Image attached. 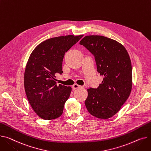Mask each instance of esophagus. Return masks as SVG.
I'll return each mask as SVG.
<instances>
[{
    "label": "esophagus",
    "mask_w": 151,
    "mask_h": 151,
    "mask_svg": "<svg viewBox=\"0 0 151 151\" xmlns=\"http://www.w3.org/2000/svg\"><path fill=\"white\" fill-rule=\"evenodd\" d=\"M80 87H81L80 86H79V85H78V84H75L73 85V86H72V89H73V90H76V89H78V88H80Z\"/></svg>",
    "instance_id": "34e87169"
}]
</instances>
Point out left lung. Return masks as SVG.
<instances>
[{
	"instance_id": "obj_1",
	"label": "left lung",
	"mask_w": 151,
	"mask_h": 151,
	"mask_svg": "<svg viewBox=\"0 0 151 151\" xmlns=\"http://www.w3.org/2000/svg\"><path fill=\"white\" fill-rule=\"evenodd\" d=\"M94 56L97 71L104 76L96 88L87 89L85 105L92 115L107 119L115 115L130 95L132 70L124 47L103 36H85L79 42Z\"/></svg>"
}]
</instances>
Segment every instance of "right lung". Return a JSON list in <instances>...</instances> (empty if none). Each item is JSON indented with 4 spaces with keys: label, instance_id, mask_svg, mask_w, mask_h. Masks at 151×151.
I'll return each mask as SVG.
<instances>
[{
    "label": "right lung",
    "instance_id": "1",
    "mask_svg": "<svg viewBox=\"0 0 151 151\" xmlns=\"http://www.w3.org/2000/svg\"><path fill=\"white\" fill-rule=\"evenodd\" d=\"M83 36L48 39L39 44L29 57L24 73L25 90L33 110L42 119H56L63 113L72 87L57 85L56 75L63 72L65 53Z\"/></svg>",
    "mask_w": 151,
    "mask_h": 151
}]
</instances>
